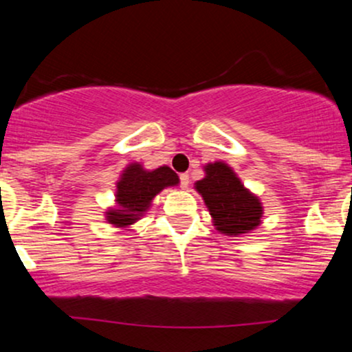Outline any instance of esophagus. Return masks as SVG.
Masks as SVG:
<instances>
[{"mask_svg":"<svg viewBox=\"0 0 352 352\" xmlns=\"http://www.w3.org/2000/svg\"><path fill=\"white\" fill-rule=\"evenodd\" d=\"M190 179H188V173H180V185L182 188H188Z\"/></svg>","mask_w":352,"mask_h":352,"instance_id":"34e87169","label":"esophagus"}]
</instances>
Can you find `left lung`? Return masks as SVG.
Listing matches in <instances>:
<instances>
[{
	"label": "left lung",
	"instance_id": "obj_1",
	"mask_svg": "<svg viewBox=\"0 0 352 352\" xmlns=\"http://www.w3.org/2000/svg\"><path fill=\"white\" fill-rule=\"evenodd\" d=\"M204 172V179L195 182V190L207 205L218 232L240 236L260 227L263 205L241 184L228 164H207Z\"/></svg>",
	"mask_w": 352,
	"mask_h": 352
}]
</instances>
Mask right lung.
<instances>
[{"mask_svg": "<svg viewBox=\"0 0 352 352\" xmlns=\"http://www.w3.org/2000/svg\"><path fill=\"white\" fill-rule=\"evenodd\" d=\"M179 175L170 167L147 170L142 164H129L116 184V208L106 212L107 223L116 228H129L151 208L153 197L167 187L179 185Z\"/></svg>", "mask_w": 352, "mask_h": 352, "instance_id": "add662e5", "label": "right lung"}]
</instances>
